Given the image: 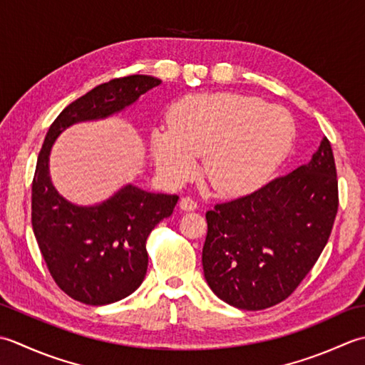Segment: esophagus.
<instances>
[{
  "label": "esophagus",
  "instance_id": "esophagus-1",
  "mask_svg": "<svg viewBox=\"0 0 365 365\" xmlns=\"http://www.w3.org/2000/svg\"><path fill=\"white\" fill-rule=\"evenodd\" d=\"M180 207L182 211H195L197 210V202L190 197H182L180 200Z\"/></svg>",
  "mask_w": 365,
  "mask_h": 365
}]
</instances>
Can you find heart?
I'll return each instance as SVG.
<instances>
[{
  "label": "heart",
  "instance_id": "1",
  "mask_svg": "<svg viewBox=\"0 0 365 365\" xmlns=\"http://www.w3.org/2000/svg\"><path fill=\"white\" fill-rule=\"evenodd\" d=\"M294 140L287 110L254 96L212 93L187 96L168 111V128L151 132V151L159 172L180 182L203 173L220 195H245L269 180Z\"/></svg>",
  "mask_w": 365,
  "mask_h": 365
}]
</instances>
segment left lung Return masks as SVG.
I'll list each match as a JSON object with an SVG mask.
<instances>
[{"label":"left lung","instance_id":"obj_1","mask_svg":"<svg viewBox=\"0 0 365 365\" xmlns=\"http://www.w3.org/2000/svg\"><path fill=\"white\" fill-rule=\"evenodd\" d=\"M337 207L336 162L324 137L306 165L206 212L202 262L207 285L237 309L276 306L322 255Z\"/></svg>","mask_w":365,"mask_h":365}]
</instances>
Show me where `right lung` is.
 Wrapping results in <instances>:
<instances>
[{"label":"right lung","instance_id":"add662e5","mask_svg":"<svg viewBox=\"0 0 365 365\" xmlns=\"http://www.w3.org/2000/svg\"><path fill=\"white\" fill-rule=\"evenodd\" d=\"M160 83L151 76H129L93 88L58 115L37 158L31 192L36 241L56 285L88 306L121 301L141 285L148 269V236L172 215L180 197L128 184L99 205L77 206L51 184V146L69 125L120 113Z\"/></svg>","mask_w":365,"mask_h":365}]
</instances>
